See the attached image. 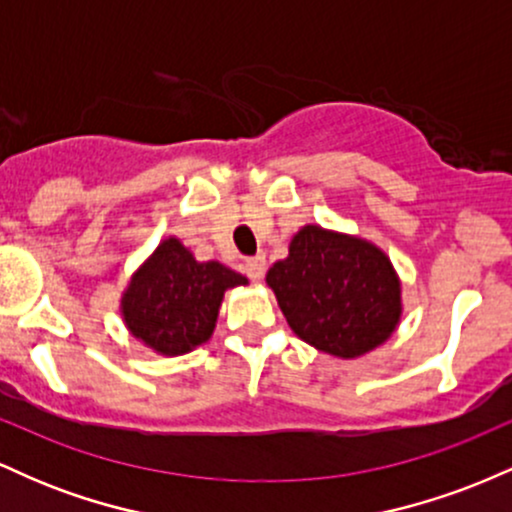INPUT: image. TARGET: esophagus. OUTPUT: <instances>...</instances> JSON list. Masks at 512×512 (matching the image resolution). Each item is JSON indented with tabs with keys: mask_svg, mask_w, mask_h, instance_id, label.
Wrapping results in <instances>:
<instances>
[{
	"mask_svg": "<svg viewBox=\"0 0 512 512\" xmlns=\"http://www.w3.org/2000/svg\"><path fill=\"white\" fill-rule=\"evenodd\" d=\"M264 269H267V262H264V255H257V257H250V260H245L243 264V272L248 279L252 281H260L264 276Z\"/></svg>",
	"mask_w": 512,
	"mask_h": 512,
	"instance_id": "34e87169",
	"label": "esophagus"
}]
</instances>
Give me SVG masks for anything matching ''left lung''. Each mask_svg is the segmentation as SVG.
Returning <instances> with one entry per match:
<instances>
[{
    "instance_id": "obj_1",
    "label": "left lung",
    "mask_w": 512,
    "mask_h": 512,
    "mask_svg": "<svg viewBox=\"0 0 512 512\" xmlns=\"http://www.w3.org/2000/svg\"><path fill=\"white\" fill-rule=\"evenodd\" d=\"M291 330L325 354L354 358L395 332L399 281L387 257L361 238L305 226L289 257L267 272Z\"/></svg>"
}]
</instances>
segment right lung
<instances>
[{
	"label": "right lung",
	"instance_id": "right-lung-1",
	"mask_svg": "<svg viewBox=\"0 0 512 512\" xmlns=\"http://www.w3.org/2000/svg\"><path fill=\"white\" fill-rule=\"evenodd\" d=\"M245 281L219 262H197L168 238L129 284L122 315L129 332L158 354H187L214 332L223 291Z\"/></svg>",
	"mask_w": 512,
	"mask_h": 512
}]
</instances>
